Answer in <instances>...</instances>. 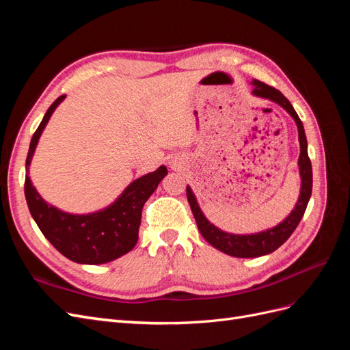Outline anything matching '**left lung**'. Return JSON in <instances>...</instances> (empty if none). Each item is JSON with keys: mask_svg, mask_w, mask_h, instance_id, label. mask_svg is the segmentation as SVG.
Masks as SVG:
<instances>
[{"mask_svg": "<svg viewBox=\"0 0 350 350\" xmlns=\"http://www.w3.org/2000/svg\"><path fill=\"white\" fill-rule=\"evenodd\" d=\"M252 86H254L252 89L254 96L269 99L274 103L280 105V107L295 120L296 125H298L299 146H301V153L298 159L299 174H301V194L298 201H296L295 208L291 211V215L283 221H280L278 226L258 232V234L234 235V234H228V232L220 230L219 228L210 224V221L206 219V216L203 215V211L200 210L191 188L187 187V198H188L189 207L193 210V215L196 217L200 234L203 235V238L216 250L228 254V256L238 257V258L261 257V256H266V254L276 251L282 243L288 241V238L293 234L296 226L299 225L312 193V166L308 157V144H306L304 125H302V121L299 120L298 113L295 112L291 102L286 99L278 89H274L260 80H252Z\"/></svg>", "mask_w": 350, "mask_h": 350, "instance_id": "8db88e82", "label": "left lung"}]
</instances>
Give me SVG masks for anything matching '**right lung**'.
Masks as SVG:
<instances>
[{
  "mask_svg": "<svg viewBox=\"0 0 350 350\" xmlns=\"http://www.w3.org/2000/svg\"><path fill=\"white\" fill-rule=\"evenodd\" d=\"M59 96L46 111L44 120L31 137L26 159V171L33 157L39 137L52 112L64 100ZM167 175L166 166L135 179L109 207L90 215H70L61 211L39 196L26 175L25 196L31 217L44 237L62 256L80 264H103L130 252L139 241L142 210L159 183Z\"/></svg>",
  "mask_w": 350,
  "mask_h": 350,
  "instance_id": "add662e5",
  "label": "right lung"
}]
</instances>
